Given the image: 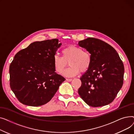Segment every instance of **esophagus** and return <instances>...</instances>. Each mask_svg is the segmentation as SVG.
<instances>
[{"label":"esophagus","instance_id":"esophagus-1","mask_svg":"<svg viewBox=\"0 0 134 134\" xmlns=\"http://www.w3.org/2000/svg\"><path fill=\"white\" fill-rule=\"evenodd\" d=\"M66 80L67 81H71L72 80V79H68V78H67V79H66Z\"/></svg>","mask_w":134,"mask_h":134}]
</instances>
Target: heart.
I'll return each instance as SVG.
<instances>
[{
    "mask_svg": "<svg viewBox=\"0 0 134 134\" xmlns=\"http://www.w3.org/2000/svg\"><path fill=\"white\" fill-rule=\"evenodd\" d=\"M62 56L54 55L53 66L56 73L61 74L68 65L70 63L71 67L63 71L62 74L67 77H73L78 75L80 71L85 72L91 66L92 58L90 53L82 51L80 47L71 46L62 51Z\"/></svg>",
    "mask_w": 134,
    "mask_h": 134,
    "instance_id": "b5f03b06",
    "label": "heart"
}]
</instances>
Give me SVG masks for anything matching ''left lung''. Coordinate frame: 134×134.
<instances>
[{"label":"left lung","instance_id":"1","mask_svg":"<svg viewBox=\"0 0 134 134\" xmlns=\"http://www.w3.org/2000/svg\"><path fill=\"white\" fill-rule=\"evenodd\" d=\"M92 58L88 70L80 78V97L92 107L105 106L114 100L123 83V63L115 49L100 40L87 38L79 42Z\"/></svg>","mask_w":134,"mask_h":134}]
</instances>
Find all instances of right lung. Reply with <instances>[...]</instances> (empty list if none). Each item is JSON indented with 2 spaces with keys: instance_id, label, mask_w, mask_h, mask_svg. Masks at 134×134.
Instances as JSON below:
<instances>
[{
  "instance_id": "add662e5",
  "label": "right lung",
  "mask_w": 134,
  "mask_h": 134,
  "mask_svg": "<svg viewBox=\"0 0 134 134\" xmlns=\"http://www.w3.org/2000/svg\"><path fill=\"white\" fill-rule=\"evenodd\" d=\"M61 44L56 38L36 41L15 55L9 68L10 85L20 103L31 107L44 105L65 80L55 72L53 66Z\"/></svg>"
}]
</instances>
